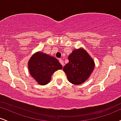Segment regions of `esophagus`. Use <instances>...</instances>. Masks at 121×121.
I'll return each instance as SVG.
<instances>
[{
  "label": "esophagus",
  "instance_id": "esophagus-1",
  "mask_svg": "<svg viewBox=\"0 0 121 121\" xmlns=\"http://www.w3.org/2000/svg\"><path fill=\"white\" fill-rule=\"evenodd\" d=\"M59 62H60V63L62 65V66H64V63L63 60H62V59H59Z\"/></svg>",
  "mask_w": 121,
  "mask_h": 121
}]
</instances>
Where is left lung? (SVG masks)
Wrapping results in <instances>:
<instances>
[{
    "label": "left lung",
    "mask_w": 121,
    "mask_h": 121,
    "mask_svg": "<svg viewBox=\"0 0 121 121\" xmlns=\"http://www.w3.org/2000/svg\"><path fill=\"white\" fill-rule=\"evenodd\" d=\"M68 60L69 62L63 68L68 81L74 85L82 84L93 70V60L82 48L73 50L68 56Z\"/></svg>",
    "instance_id": "1"
}]
</instances>
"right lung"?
I'll list each match as a JSON object with an SVG mask.
<instances>
[{
	"label": "right lung",
	"instance_id": "obj_1",
	"mask_svg": "<svg viewBox=\"0 0 121 121\" xmlns=\"http://www.w3.org/2000/svg\"><path fill=\"white\" fill-rule=\"evenodd\" d=\"M62 68V66L56 58L41 52L35 53L28 61L30 75L41 85L49 83L54 72Z\"/></svg>",
	"mask_w": 121,
	"mask_h": 121
}]
</instances>
